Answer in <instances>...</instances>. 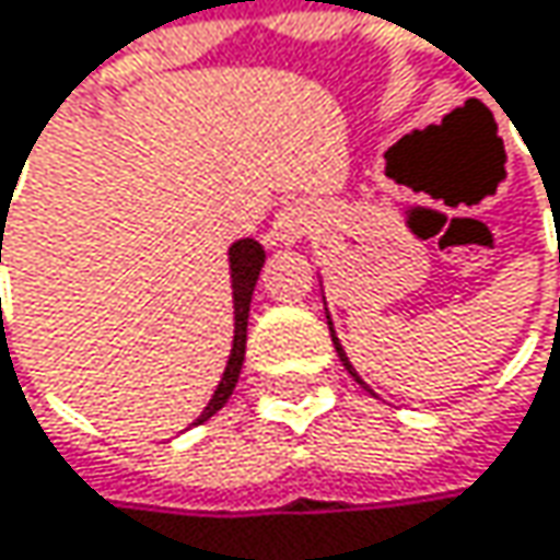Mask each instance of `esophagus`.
Listing matches in <instances>:
<instances>
[{"label": "esophagus", "instance_id": "34e87169", "mask_svg": "<svg viewBox=\"0 0 560 560\" xmlns=\"http://www.w3.org/2000/svg\"><path fill=\"white\" fill-rule=\"evenodd\" d=\"M307 230H311V208L301 205V201H291V205H284L276 214L269 236L279 246H291V243H301Z\"/></svg>", "mask_w": 560, "mask_h": 560}]
</instances>
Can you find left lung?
<instances>
[{"label": "left lung", "mask_w": 560, "mask_h": 560, "mask_svg": "<svg viewBox=\"0 0 560 560\" xmlns=\"http://www.w3.org/2000/svg\"><path fill=\"white\" fill-rule=\"evenodd\" d=\"M327 324H330L332 346H336V352H339V362H342V365H346V372H349V375H352V378H355V382L362 384V387H369V384H365V382H362V378H359V375H355V369H352V365H349V359H346V349H342V346H339V339H336V330H332V320H330V314H327Z\"/></svg>", "instance_id": "1"}]
</instances>
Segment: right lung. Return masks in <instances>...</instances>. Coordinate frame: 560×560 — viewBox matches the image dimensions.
<instances>
[{
	"mask_svg": "<svg viewBox=\"0 0 560 560\" xmlns=\"http://www.w3.org/2000/svg\"><path fill=\"white\" fill-rule=\"evenodd\" d=\"M12 205V201H9ZM2 218H9V211L2 208ZM5 233V230H2ZM230 281H233V346H230V359L224 375H221V384L218 390L211 394L208 407L201 410V417L191 423H205L211 420L224 404L230 400L233 387H236V378H240V369H243V355H246V320H249V301H253V288H256V279L262 272V262H266V249L256 243V240H236L230 246ZM0 259H2V236H0Z\"/></svg>",
	"mask_w": 560,
	"mask_h": 560,
	"instance_id": "obj_1",
	"label": "right lung"
}]
</instances>
